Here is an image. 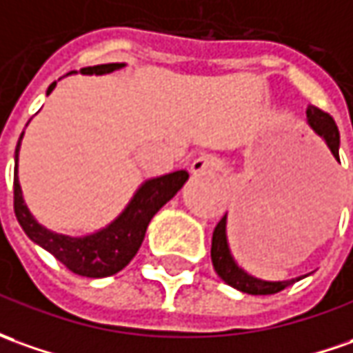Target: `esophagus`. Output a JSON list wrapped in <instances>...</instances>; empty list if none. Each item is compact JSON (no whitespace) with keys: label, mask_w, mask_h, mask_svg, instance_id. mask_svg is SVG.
I'll use <instances>...</instances> for the list:
<instances>
[{"label":"esophagus","mask_w":353,"mask_h":353,"mask_svg":"<svg viewBox=\"0 0 353 353\" xmlns=\"http://www.w3.org/2000/svg\"><path fill=\"white\" fill-rule=\"evenodd\" d=\"M222 168V162L212 154H201L191 162V174L193 176H207Z\"/></svg>","instance_id":"esophagus-1"}]
</instances>
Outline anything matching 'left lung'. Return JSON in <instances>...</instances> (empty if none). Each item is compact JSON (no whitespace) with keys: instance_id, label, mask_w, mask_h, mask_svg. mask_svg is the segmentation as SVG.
Segmentation results:
<instances>
[{"instance_id":"left-lung-1","label":"left lung","mask_w":353,"mask_h":353,"mask_svg":"<svg viewBox=\"0 0 353 353\" xmlns=\"http://www.w3.org/2000/svg\"><path fill=\"white\" fill-rule=\"evenodd\" d=\"M307 123L309 127L317 133L325 145L328 146V150L332 152V157L338 158V148H340V133H338V127L334 123V119L321 112L319 108L309 106L307 108ZM228 214L220 220L214 228V234H212V247H210V257H212V267L216 270V274L228 286L236 288L239 292H245L251 296H270V294H278L280 290L292 286L294 282L301 280L305 276L292 278V280H261V278L249 274L247 270L239 267L236 263V259L230 251V243H228Z\"/></svg>"}]
</instances>
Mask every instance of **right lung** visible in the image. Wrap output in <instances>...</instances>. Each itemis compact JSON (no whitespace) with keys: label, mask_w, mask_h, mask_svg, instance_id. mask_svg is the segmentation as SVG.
Masks as SVG:
<instances>
[{"label":"right lung","mask_w":353,"mask_h":353,"mask_svg":"<svg viewBox=\"0 0 353 353\" xmlns=\"http://www.w3.org/2000/svg\"><path fill=\"white\" fill-rule=\"evenodd\" d=\"M121 67H125V63L85 67L83 75H108ZM54 88H56V83L48 86L46 94H50ZM23 135H25V131L19 137L15 148L13 193H15L17 220L25 230L26 236L30 237L36 245L52 253L71 272L81 274V276H112L121 268H125L143 243L146 228L150 224L152 216L166 205L170 199L176 196L177 191L189 179V174L185 170H177L166 176L150 177L139 185L135 195L127 203V207L108 226L100 228L92 234H86V236H65V234H59V232L42 226L26 207L25 199H23V189L19 183V150H21Z\"/></svg>","instance_id":"1"}]
</instances>
